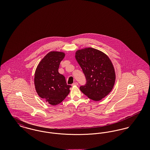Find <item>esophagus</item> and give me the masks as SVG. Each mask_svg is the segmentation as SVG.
<instances>
[{
  "instance_id": "1",
  "label": "esophagus",
  "mask_w": 150,
  "mask_h": 150,
  "mask_svg": "<svg viewBox=\"0 0 150 150\" xmlns=\"http://www.w3.org/2000/svg\"><path fill=\"white\" fill-rule=\"evenodd\" d=\"M72 86H78V83H77V82H75V83H73L72 84Z\"/></svg>"
}]
</instances>
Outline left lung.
Masks as SVG:
<instances>
[{"mask_svg":"<svg viewBox=\"0 0 150 150\" xmlns=\"http://www.w3.org/2000/svg\"><path fill=\"white\" fill-rule=\"evenodd\" d=\"M75 58L86 76L80 91L89 98L102 100L112 91L115 81L114 67L109 57L93 48L77 50Z\"/></svg>","mask_w":150,"mask_h":150,"instance_id":"obj_1","label":"left lung"}]
</instances>
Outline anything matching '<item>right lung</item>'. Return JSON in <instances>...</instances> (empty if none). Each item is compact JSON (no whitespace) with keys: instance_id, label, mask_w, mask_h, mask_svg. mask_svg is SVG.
Listing matches in <instances>:
<instances>
[{"instance_id":"right-lung-1","label":"right lung","mask_w":150,"mask_h":150,"mask_svg":"<svg viewBox=\"0 0 150 150\" xmlns=\"http://www.w3.org/2000/svg\"><path fill=\"white\" fill-rule=\"evenodd\" d=\"M64 53L50 52L37 66L34 84L39 96L52 105L62 102L70 93L64 76L58 72L60 62L64 57Z\"/></svg>"}]
</instances>
